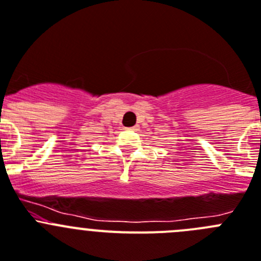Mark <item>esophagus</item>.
Masks as SVG:
<instances>
[{
    "label": "esophagus",
    "mask_w": 261,
    "mask_h": 261,
    "mask_svg": "<svg viewBox=\"0 0 261 261\" xmlns=\"http://www.w3.org/2000/svg\"><path fill=\"white\" fill-rule=\"evenodd\" d=\"M128 130H131V131H136V130H138V127H136V126H133V127H130V128H128Z\"/></svg>",
    "instance_id": "1"
}]
</instances>
